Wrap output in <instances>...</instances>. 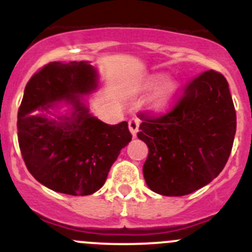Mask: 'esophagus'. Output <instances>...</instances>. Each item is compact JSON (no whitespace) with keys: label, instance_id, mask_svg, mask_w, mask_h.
<instances>
[{"label":"esophagus","instance_id":"34e87169","mask_svg":"<svg viewBox=\"0 0 252 252\" xmlns=\"http://www.w3.org/2000/svg\"><path fill=\"white\" fill-rule=\"evenodd\" d=\"M139 124H140V119L139 118H131L130 121H129V130H130L133 138H135L136 134H138Z\"/></svg>","mask_w":252,"mask_h":252}]
</instances>
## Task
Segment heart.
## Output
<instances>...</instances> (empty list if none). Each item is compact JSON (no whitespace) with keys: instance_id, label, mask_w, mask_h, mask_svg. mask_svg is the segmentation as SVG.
Here are the masks:
<instances>
[{"instance_id":"obj_1","label":"heart","mask_w":252,"mask_h":252,"mask_svg":"<svg viewBox=\"0 0 252 252\" xmlns=\"http://www.w3.org/2000/svg\"><path fill=\"white\" fill-rule=\"evenodd\" d=\"M163 77L165 76L161 74L155 75V76H153L151 79H149L148 81H146L145 87L146 89H153V87H155L156 85H158L162 81ZM176 92H177V84H176L173 80H167V81H165L161 85L158 91L156 92L151 104H153V107L155 109L166 108V107L173 101V98H175L176 96Z\"/></svg>"}]
</instances>
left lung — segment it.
Instances as JSON below:
<instances>
[{
	"instance_id": "obj_1",
	"label": "left lung",
	"mask_w": 252,
	"mask_h": 252,
	"mask_svg": "<svg viewBox=\"0 0 252 252\" xmlns=\"http://www.w3.org/2000/svg\"><path fill=\"white\" fill-rule=\"evenodd\" d=\"M141 119L138 138L149 148L143 173L155 193L189 194L208 185L225 166L236 113L223 75L203 72L188 85L172 111Z\"/></svg>"
}]
</instances>
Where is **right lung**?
Masks as SVG:
<instances>
[{
  "label": "right lung",
  "mask_w": 252,
  "mask_h": 252,
  "mask_svg": "<svg viewBox=\"0 0 252 252\" xmlns=\"http://www.w3.org/2000/svg\"><path fill=\"white\" fill-rule=\"evenodd\" d=\"M98 84L90 61H54L27 84L17 122L19 148L32 176L53 191L97 192L130 143L126 122L108 126L90 112L85 97Z\"/></svg>",
  "instance_id": "add662e5"
}]
</instances>
